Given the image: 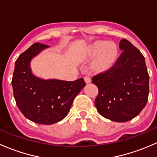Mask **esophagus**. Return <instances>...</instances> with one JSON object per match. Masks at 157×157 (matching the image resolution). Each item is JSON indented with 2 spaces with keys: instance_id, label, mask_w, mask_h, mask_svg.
<instances>
[{
  "instance_id": "obj_1",
  "label": "esophagus",
  "mask_w": 157,
  "mask_h": 157,
  "mask_svg": "<svg viewBox=\"0 0 157 157\" xmlns=\"http://www.w3.org/2000/svg\"><path fill=\"white\" fill-rule=\"evenodd\" d=\"M84 81L86 83H90L91 82V78L88 76H86V77H84Z\"/></svg>"
}]
</instances>
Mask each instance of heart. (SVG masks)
<instances>
[{
  "mask_svg": "<svg viewBox=\"0 0 157 157\" xmlns=\"http://www.w3.org/2000/svg\"><path fill=\"white\" fill-rule=\"evenodd\" d=\"M118 54V46L112 42L97 41L89 45L83 52V59L95 58L93 69L96 71H105L112 67Z\"/></svg>",
  "mask_w": 157,
  "mask_h": 157,
  "instance_id": "obj_1",
  "label": "heart"
}]
</instances>
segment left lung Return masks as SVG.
<instances>
[{"label":"left lung","instance_id":"obj_1","mask_svg":"<svg viewBox=\"0 0 157 157\" xmlns=\"http://www.w3.org/2000/svg\"><path fill=\"white\" fill-rule=\"evenodd\" d=\"M122 51L115 65L92 79L99 89L95 100L101 115L111 121L125 122L135 118L146 105L149 74L141 52L127 39L120 41Z\"/></svg>","mask_w":157,"mask_h":157}]
</instances>
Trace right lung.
I'll list each match as a JSON object with an SVG mask.
<instances>
[{"label":"right lung","instance_id":"right-lung-1","mask_svg":"<svg viewBox=\"0 0 157 157\" xmlns=\"http://www.w3.org/2000/svg\"><path fill=\"white\" fill-rule=\"evenodd\" d=\"M48 45L35 43L15 62L12 79L17 105L26 118L41 124H52L64 119L68 114L74 98L85 86L84 80L64 81L36 77L30 63Z\"/></svg>","mask_w":157,"mask_h":157}]
</instances>
